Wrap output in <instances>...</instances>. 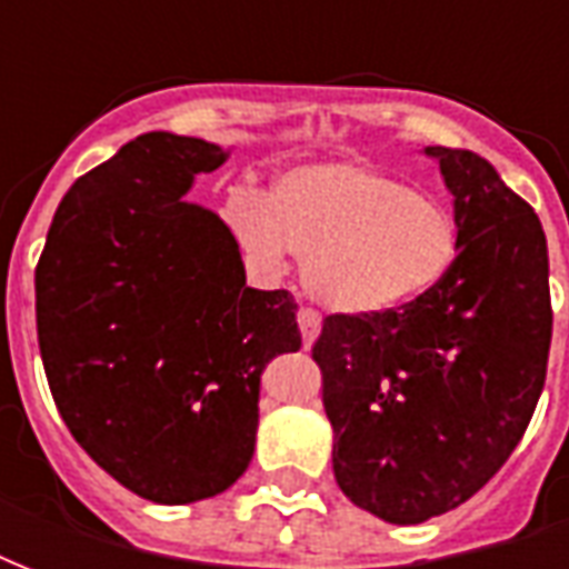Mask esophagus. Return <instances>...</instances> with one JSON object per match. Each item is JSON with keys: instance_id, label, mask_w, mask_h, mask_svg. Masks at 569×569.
Wrapping results in <instances>:
<instances>
[{"instance_id": "1", "label": "esophagus", "mask_w": 569, "mask_h": 569, "mask_svg": "<svg viewBox=\"0 0 569 569\" xmlns=\"http://www.w3.org/2000/svg\"><path fill=\"white\" fill-rule=\"evenodd\" d=\"M298 329H301V338L305 345H310L317 335H320V313L313 308H301L298 310Z\"/></svg>"}]
</instances>
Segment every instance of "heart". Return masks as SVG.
I'll use <instances>...</instances> for the list:
<instances>
[{
    "label": "heart",
    "instance_id": "b5f03b06",
    "mask_svg": "<svg viewBox=\"0 0 569 569\" xmlns=\"http://www.w3.org/2000/svg\"><path fill=\"white\" fill-rule=\"evenodd\" d=\"M224 219L252 259L280 271L305 259V286L347 317H378L427 298L460 256L448 203L359 163H310L277 179L271 198L237 188Z\"/></svg>",
    "mask_w": 569,
    "mask_h": 569
}]
</instances>
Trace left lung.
Segmentation results:
<instances>
[{"label":"left lung","mask_w":569,"mask_h":569,"mask_svg":"<svg viewBox=\"0 0 569 569\" xmlns=\"http://www.w3.org/2000/svg\"><path fill=\"white\" fill-rule=\"evenodd\" d=\"M427 154L453 194V268L402 310L326 317L310 347L338 488L390 525L451 512L500 472L533 418L551 345L533 207L476 151Z\"/></svg>","instance_id":"left-lung-1"}]
</instances>
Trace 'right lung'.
Here are the masks:
<instances>
[{
    "instance_id": "right-lung-1",
    "label": "right lung",
    "mask_w": 569,
    "mask_h": 569,
    "mask_svg": "<svg viewBox=\"0 0 569 569\" xmlns=\"http://www.w3.org/2000/svg\"><path fill=\"white\" fill-rule=\"evenodd\" d=\"M224 151L146 133L76 179L36 264L44 375L72 439L118 485L163 506L247 472L259 378L301 332L286 289H249L234 234L186 203Z\"/></svg>"
}]
</instances>
